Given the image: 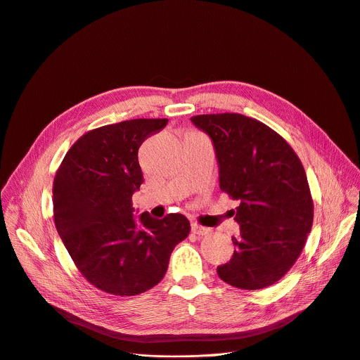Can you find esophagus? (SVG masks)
<instances>
[{
  "instance_id": "1",
  "label": "esophagus",
  "mask_w": 360,
  "mask_h": 360,
  "mask_svg": "<svg viewBox=\"0 0 360 360\" xmlns=\"http://www.w3.org/2000/svg\"><path fill=\"white\" fill-rule=\"evenodd\" d=\"M191 228H192V232H193V233H196V235H199V236H203V235H210V233L212 232L210 228L200 226V225H199V224H196V222H192Z\"/></svg>"
}]
</instances>
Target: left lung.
<instances>
[{
	"instance_id": "obj_1",
	"label": "left lung",
	"mask_w": 360,
	"mask_h": 360,
	"mask_svg": "<svg viewBox=\"0 0 360 360\" xmlns=\"http://www.w3.org/2000/svg\"><path fill=\"white\" fill-rule=\"evenodd\" d=\"M191 121L212 139L221 191L239 202L236 249L217 272L239 289L271 286L293 266L312 229L314 200L303 165L261 121L229 112Z\"/></svg>"
}]
</instances>
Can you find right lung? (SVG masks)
Returning a JSON list of instances; mask_svg holds the SVG:
<instances>
[{"mask_svg":"<svg viewBox=\"0 0 360 360\" xmlns=\"http://www.w3.org/2000/svg\"><path fill=\"white\" fill-rule=\"evenodd\" d=\"M168 120H131L92 129L67 152L53 186L54 221L82 276L111 295L134 296L158 285L174 248L191 231L181 214L134 217L143 182L138 149Z\"/></svg>","mask_w":360,"mask_h":360,"instance_id":"obj_1","label":"right lung"}]
</instances>
